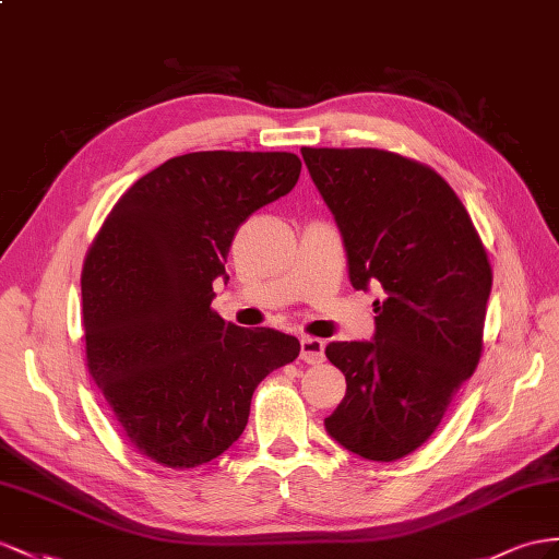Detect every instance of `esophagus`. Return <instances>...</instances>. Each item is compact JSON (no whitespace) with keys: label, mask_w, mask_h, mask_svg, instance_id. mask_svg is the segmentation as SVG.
I'll return each mask as SVG.
<instances>
[{"label":"esophagus","mask_w":559,"mask_h":559,"mask_svg":"<svg viewBox=\"0 0 559 559\" xmlns=\"http://www.w3.org/2000/svg\"><path fill=\"white\" fill-rule=\"evenodd\" d=\"M299 359L307 364H321L325 359V345L319 337H309L305 335L299 340Z\"/></svg>","instance_id":"34e87169"}]
</instances>
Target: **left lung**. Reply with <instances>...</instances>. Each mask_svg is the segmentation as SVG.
Returning <instances> with one entry per match:
<instances>
[{
	"mask_svg": "<svg viewBox=\"0 0 559 559\" xmlns=\"http://www.w3.org/2000/svg\"><path fill=\"white\" fill-rule=\"evenodd\" d=\"M331 207L356 290L376 288V335L331 342L347 394L325 432L392 463L429 439L481 356L491 264L467 210L435 169L378 148H302Z\"/></svg>",
	"mask_w": 559,
	"mask_h": 559,
	"instance_id": "8db88e82",
	"label": "left lung"
}]
</instances>
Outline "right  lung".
Instances as JSON below:
<instances>
[{
  "instance_id": "add662e5",
  "label": "right lung",
  "mask_w": 559,
  "mask_h": 559,
  "mask_svg": "<svg viewBox=\"0 0 559 559\" xmlns=\"http://www.w3.org/2000/svg\"><path fill=\"white\" fill-rule=\"evenodd\" d=\"M295 153L200 151L143 175L110 210L82 269L87 368L132 447L189 469L242 435L252 392L297 359L274 328L226 323L210 305L254 210L290 193Z\"/></svg>"
}]
</instances>
